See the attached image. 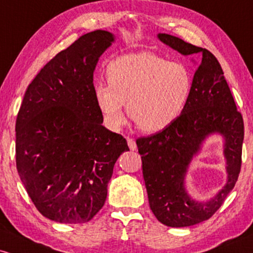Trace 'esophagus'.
I'll list each match as a JSON object with an SVG mask.
<instances>
[{
	"label": "esophagus",
	"mask_w": 253,
	"mask_h": 253,
	"mask_svg": "<svg viewBox=\"0 0 253 253\" xmlns=\"http://www.w3.org/2000/svg\"><path fill=\"white\" fill-rule=\"evenodd\" d=\"M127 144H128V147H129L130 151H135L136 150V144H135L134 139L128 138V139H127Z\"/></svg>",
	"instance_id": "esophagus-1"
}]
</instances>
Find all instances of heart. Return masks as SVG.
Wrapping results in <instances>:
<instances>
[{"label": "heart", "instance_id": "obj_1", "mask_svg": "<svg viewBox=\"0 0 253 253\" xmlns=\"http://www.w3.org/2000/svg\"><path fill=\"white\" fill-rule=\"evenodd\" d=\"M109 85L98 83L94 94L107 126L118 129L127 114L139 129L156 133L175 123L191 92L190 72L179 63L141 52L121 56L106 70Z\"/></svg>", "mask_w": 253, "mask_h": 253}]
</instances>
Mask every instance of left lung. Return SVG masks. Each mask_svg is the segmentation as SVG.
I'll use <instances>...</instances> for the list:
<instances>
[{
    "label": "left lung",
    "mask_w": 253,
    "mask_h": 253,
    "mask_svg": "<svg viewBox=\"0 0 253 253\" xmlns=\"http://www.w3.org/2000/svg\"><path fill=\"white\" fill-rule=\"evenodd\" d=\"M158 39L183 56L201 57L179 118L161 132L136 140L151 211L169 227H187L210 219L236 185L242 167L244 121L213 53L170 34L159 33ZM211 134L224 139L228 181L213 198L197 202L187 193L185 177Z\"/></svg>",
    "instance_id": "1"
}]
</instances>
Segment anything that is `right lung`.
Instances as JSON below:
<instances>
[{
  "label": "right lung",
  "mask_w": 253,
  "mask_h": 253,
  "mask_svg": "<svg viewBox=\"0 0 253 253\" xmlns=\"http://www.w3.org/2000/svg\"><path fill=\"white\" fill-rule=\"evenodd\" d=\"M110 32L82 36L46 64L16 118V169L37 210L62 223L88 222L103 207L115 162L129 151L102 126L94 94L98 58Z\"/></svg>",
  "instance_id": "1"
}]
</instances>
